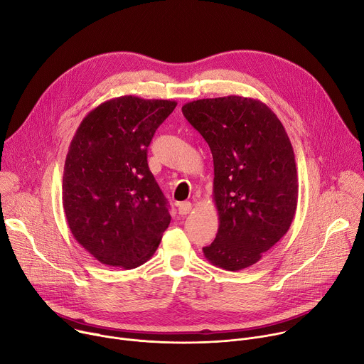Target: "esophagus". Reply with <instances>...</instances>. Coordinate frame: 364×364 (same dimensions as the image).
<instances>
[{"mask_svg":"<svg viewBox=\"0 0 364 364\" xmlns=\"http://www.w3.org/2000/svg\"><path fill=\"white\" fill-rule=\"evenodd\" d=\"M177 209H178V213L184 216V215H188L191 212L193 205L190 202H181V203L177 205Z\"/></svg>","mask_w":364,"mask_h":364,"instance_id":"34e87169","label":"esophagus"}]
</instances>
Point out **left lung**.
<instances>
[{"instance_id":"obj_1","label":"left lung","mask_w":364,"mask_h":364,"mask_svg":"<svg viewBox=\"0 0 364 364\" xmlns=\"http://www.w3.org/2000/svg\"><path fill=\"white\" fill-rule=\"evenodd\" d=\"M183 114L213 156V266L238 272L255 264L289 230L297 206L294 154L273 110L255 98L226 95L186 103Z\"/></svg>"}]
</instances>
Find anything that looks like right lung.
<instances>
[{"label": "right lung", "instance_id": "obj_1", "mask_svg": "<svg viewBox=\"0 0 364 364\" xmlns=\"http://www.w3.org/2000/svg\"><path fill=\"white\" fill-rule=\"evenodd\" d=\"M177 103L135 95L91 110L65 159L62 205L74 238L97 261L135 269L158 248L171 216L148 167V146Z\"/></svg>", "mask_w": 364, "mask_h": 364}]
</instances>
